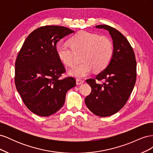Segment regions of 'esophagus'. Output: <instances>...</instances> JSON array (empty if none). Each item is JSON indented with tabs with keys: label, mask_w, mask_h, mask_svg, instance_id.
<instances>
[{
	"label": "esophagus",
	"mask_w": 153,
	"mask_h": 153,
	"mask_svg": "<svg viewBox=\"0 0 153 153\" xmlns=\"http://www.w3.org/2000/svg\"><path fill=\"white\" fill-rule=\"evenodd\" d=\"M76 82L77 85H81L82 84H84V80H80V79H76Z\"/></svg>",
	"instance_id": "esophagus-1"
}]
</instances>
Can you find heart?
<instances>
[{"label":"heart","instance_id":"obj_1","mask_svg":"<svg viewBox=\"0 0 153 153\" xmlns=\"http://www.w3.org/2000/svg\"><path fill=\"white\" fill-rule=\"evenodd\" d=\"M71 47L66 44L59 43L56 46V53L59 59L67 66H73L76 62V54L82 53L83 61L69 71V75L83 78L92 71H103L112 60L114 47L108 38L87 31H80L69 40Z\"/></svg>","mask_w":153,"mask_h":153}]
</instances>
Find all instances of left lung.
Masks as SVG:
<instances>
[{"mask_svg":"<svg viewBox=\"0 0 153 153\" xmlns=\"http://www.w3.org/2000/svg\"><path fill=\"white\" fill-rule=\"evenodd\" d=\"M96 27L108 31L113 40L114 53L108 66L94 79L86 80L92 91L85 103L94 114L107 117L119 112L128 100L136 82L137 62L131 46L121 32L107 25ZM96 79L104 82L97 84Z\"/></svg>","mask_w":153,"mask_h":153,"instance_id":"1","label":"left lung"}]
</instances>
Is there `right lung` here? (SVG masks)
I'll use <instances>...</instances> for the list:
<instances>
[{"label": "right lung", "mask_w": 153, "mask_h": 153, "mask_svg": "<svg viewBox=\"0 0 153 153\" xmlns=\"http://www.w3.org/2000/svg\"><path fill=\"white\" fill-rule=\"evenodd\" d=\"M73 32L62 26L41 27L27 37L17 55L16 89L27 107L39 116L57 112L67 91L76 85L73 77L59 78L66 70L56 53L58 41Z\"/></svg>", "instance_id": "obj_1"}]
</instances>
